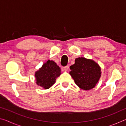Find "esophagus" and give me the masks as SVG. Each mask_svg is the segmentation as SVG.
<instances>
[{
    "instance_id": "esophagus-1",
    "label": "esophagus",
    "mask_w": 126,
    "mask_h": 126,
    "mask_svg": "<svg viewBox=\"0 0 126 126\" xmlns=\"http://www.w3.org/2000/svg\"><path fill=\"white\" fill-rule=\"evenodd\" d=\"M63 69H64V71H68V69H69V65H67L65 66V67H64Z\"/></svg>"
}]
</instances>
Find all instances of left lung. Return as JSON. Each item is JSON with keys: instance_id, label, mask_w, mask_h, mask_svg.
Segmentation results:
<instances>
[{"instance_id": "obj_1", "label": "left lung", "mask_w": 126, "mask_h": 126, "mask_svg": "<svg viewBox=\"0 0 126 126\" xmlns=\"http://www.w3.org/2000/svg\"><path fill=\"white\" fill-rule=\"evenodd\" d=\"M70 74L77 86L82 89L94 88L101 77V68L95 62L83 57L76 58L70 66Z\"/></svg>"}]
</instances>
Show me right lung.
Returning <instances> with one entry per match:
<instances>
[{
	"instance_id": "obj_1",
	"label": "right lung",
	"mask_w": 126,
	"mask_h": 126,
	"mask_svg": "<svg viewBox=\"0 0 126 126\" xmlns=\"http://www.w3.org/2000/svg\"><path fill=\"white\" fill-rule=\"evenodd\" d=\"M61 74V69L54 62L48 60L36 72L35 77L38 86L44 89L49 88L55 82V78Z\"/></svg>"
}]
</instances>
